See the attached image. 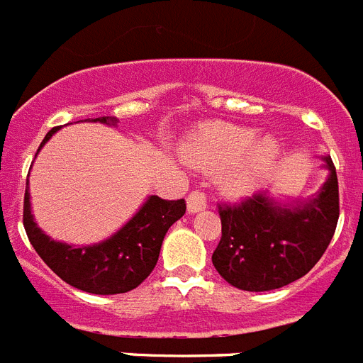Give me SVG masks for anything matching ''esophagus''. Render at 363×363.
Listing matches in <instances>:
<instances>
[{"mask_svg": "<svg viewBox=\"0 0 363 363\" xmlns=\"http://www.w3.org/2000/svg\"><path fill=\"white\" fill-rule=\"evenodd\" d=\"M206 208V194L201 190H191L188 196V212H199V210Z\"/></svg>", "mask_w": 363, "mask_h": 363, "instance_id": "obj_1", "label": "esophagus"}]
</instances>
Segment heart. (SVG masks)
Here are the masks:
<instances>
[{
	"label": "heart",
	"instance_id": "1",
	"mask_svg": "<svg viewBox=\"0 0 363 363\" xmlns=\"http://www.w3.org/2000/svg\"><path fill=\"white\" fill-rule=\"evenodd\" d=\"M255 140V130L238 125H203L184 145V158L191 166L214 172L238 162L251 148L245 164L227 179V190L230 194H245L252 186L255 179L273 166L280 153L279 142L273 136H266L252 146Z\"/></svg>",
	"mask_w": 363,
	"mask_h": 363
}]
</instances>
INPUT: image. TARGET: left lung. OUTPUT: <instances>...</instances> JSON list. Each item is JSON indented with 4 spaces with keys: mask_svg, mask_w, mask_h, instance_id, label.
<instances>
[{
    "mask_svg": "<svg viewBox=\"0 0 363 363\" xmlns=\"http://www.w3.org/2000/svg\"><path fill=\"white\" fill-rule=\"evenodd\" d=\"M328 175L318 196L297 205H277L266 191L240 203H219L221 240L212 264L228 284L245 291H269L312 269L327 251L337 218L336 167L325 158Z\"/></svg>",
    "mask_w": 363,
    "mask_h": 363,
    "instance_id": "8db88e82",
    "label": "left lung"
}]
</instances>
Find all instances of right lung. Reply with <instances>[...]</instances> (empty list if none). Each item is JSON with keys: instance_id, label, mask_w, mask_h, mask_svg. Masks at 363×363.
<instances>
[{"instance_id": "1", "label": "right lung", "mask_w": 363, "mask_h": 363, "mask_svg": "<svg viewBox=\"0 0 363 363\" xmlns=\"http://www.w3.org/2000/svg\"><path fill=\"white\" fill-rule=\"evenodd\" d=\"M92 121L116 123V118L103 116ZM59 127L45 135L42 145L57 133ZM38 147V151H40ZM36 151V153H38ZM186 212V201H166L151 196L138 214L120 228L114 236L97 245L72 247L50 240L33 221L29 191L23 196V227L27 238L38 257L64 282L96 295H114L135 290L151 275L162 247L167 228Z\"/></svg>"}]
</instances>
